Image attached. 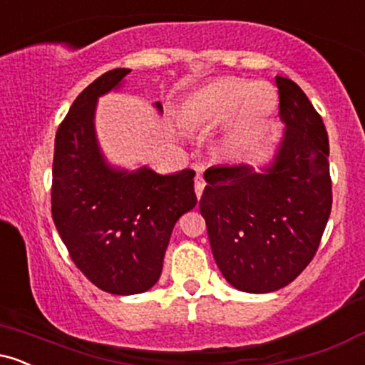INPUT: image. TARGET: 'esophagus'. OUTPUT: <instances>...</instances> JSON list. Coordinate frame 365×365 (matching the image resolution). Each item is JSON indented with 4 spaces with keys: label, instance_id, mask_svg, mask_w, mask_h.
<instances>
[{
    "label": "esophagus",
    "instance_id": "34e87169",
    "mask_svg": "<svg viewBox=\"0 0 365 365\" xmlns=\"http://www.w3.org/2000/svg\"><path fill=\"white\" fill-rule=\"evenodd\" d=\"M204 187H206V182H204L202 175H197V177H195V195H197V199H200V195H202Z\"/></svg>",
    "mask_w": 365,
    "mask_h": 365
}]
</instances>
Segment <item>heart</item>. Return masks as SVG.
<instances>
[{"label": "heart", "mask_w": 365, "mask_h": 365, "mask_svg": "<svg viewBox=\"0 0 365 365\" xmlns=\"http://www.w3.org/2000/svg\"><path fill=\"white\" fill-rule=\"evenodd\" d=\"M278 108V92L266 82L225 77L207 82L187 98L185 118L194 125L226 123L223 148L240 153L266 130Z\"/></svg>", "instance_id": "heart-1"}]
</instances>
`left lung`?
I'll list each match as a JSON object with an SVG mask.
<instances>
[{
    "label": "left lung",
    "instance_id": "left-lung-1",
    "mask_svg": "<svg viewBox=\"0 0 365 365\" xmlns=\"http://www.w3.org/2000/svg\"><path fill=\"white\" fill-rule=\"evenodd\" d=\"M284 125L264 165L211 166L200 215L221 274L247 293H269L292 283L319 247L331 212L329 142L304 91L276 77Z\"/></svg>",
    "mask_w": 365,
    "mask_h": 365
}]
</instances>
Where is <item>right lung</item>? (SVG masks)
Here are the masks:
<instances>
[{"label": "right lung", "mask_w": 365, "mask_h": 365, "mask_svg": "<svg viewBox=\"0 0 365 365\" xmlns=\"http://www.w3.org/2000/svg\"><path fill=\"white\" fill-rule=\"evenodd\" d=\"M128 68L96 78L75 99L54 139L51 211L75 266L101 290L135 295L158 283L178 217L195 207V171L161 175L111 165L96 132L99 98ZM161 115V103H154Z\"/></svg>", "instance_id": "1"}]
</instances>
